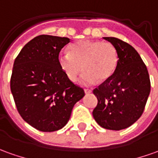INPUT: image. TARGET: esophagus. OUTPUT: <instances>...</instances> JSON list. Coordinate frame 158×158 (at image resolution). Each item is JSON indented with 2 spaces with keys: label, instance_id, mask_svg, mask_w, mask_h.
Masks as SVG:
<instances>
[{
  "label": "esophagus",
  "instance_id": "obj_1",
  "mask_svg": "<svg viewBox=\"0 0 158 158\" xmlns=\"http://www.w3.org/2000/svg\"><path fill=\"white\" fill-rule=\"evenodd\" d=\"M84 91H85V94H88V93H92V90H91V89H85Z\"/></svg>",
  "mask_w": 158,
  "mask_h": 158
}]
</instances>
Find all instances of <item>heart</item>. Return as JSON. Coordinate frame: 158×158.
Instances as JSON below:
<instances>
[{
	"label": "heart",
	"mask_w": 158,
	"mask_h": 158,
	"mask_svg": "<svg viewBox=\"0 0 158 158\" xmlns=\"http://www.w3.org/2000/svg\"><path fill=\"white\" fill-rule=\"evenodd\" d=\"M70 52H60L58 62L62 72L71 81H75L85 71L80 82L93 85L99 79L106 81L115 72L118 56L116 48L109 42L98 40H79L72 45Z\"/></svg>",
	"instance_id": "heart-1"
}]
</instances>
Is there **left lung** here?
<instances>
[{
	"label": "left lung",
	"mask_w": 158,
	"mask_h": 158,
	"mask_svg": "<svg viewBox=\"0 0 158 158\" xmlns=\"http://www.w3.org/2000/svg\"><path fill=\"white\" fill-rule=\"evenodd\" d=\"M117 49L118 61L113 75L93 90L98 98L94 119L101 127L119 131L141 117L151 92L150 76L138 52L130 44L104 37Z\"/></svg>",
	"instance_id": "1"
}]
</instances>
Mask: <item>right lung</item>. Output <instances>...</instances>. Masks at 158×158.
Segmentation results:
<instances>
[{"label": "right lung", "mask_w": 158, "mask_h": 158, "mask_svg": "<svg viewBox=\"0 0 158 158\" xmlns=\"http://www.w3.org/2000/svg\"><path fill=\"white\" fill-rule=\"evenodd\" d=\"M70 39L39 35L16 57L10 88L21 118L44 132L63 128L84 90L66 78L58 56Z\"/></svg>", "instance_id": "right-lung-1"}]
</instances>
